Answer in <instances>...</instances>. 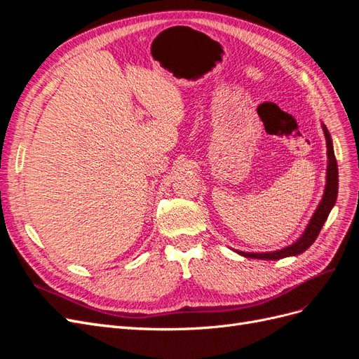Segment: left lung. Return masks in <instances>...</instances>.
I'll list each match as a JSON object with an SVG mask.
<instances>
[{
  "label": "left lung",
  "instance_id": "obj_1",
  "mask_svg": "<svg viewBox=\"0 0 359 359\" xmlns=\"http://www.w3.org/2000/svg\"><path fill=\"white\" fill-rule=\"evenodd\" d=\"M325 139H327V148H328V169H327V187H325L323 198L318 206V210L314 211L311 220L307 226V229L304 231L302 236L297 243L292 245L277 250V252L271 253H244V252H236L244 257H252V259H264V260H277L283 259L287 256H297L306 252V250L316 241V238L322 229L323 223L327 222L328 215L332 210V206L337 201V193H339V168H337V160L334 156V148H332V140L330 136L328 128L322 126Z\"/></svg>",
  "mask_w": 359,
  "mask_h": 359
}]
</instances>
